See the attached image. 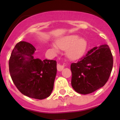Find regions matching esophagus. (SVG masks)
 <instances>
[{"instance_id": "esophagus-1", "label": "esophagus", "mask_w": 120, "mask_h": 120, "mask_svg": "<svg viewBox=\"0 0 120 120\" xmlns=\"http://www.w3.org/2000/svg\"><path fill=\"white\" fill-rule=\"evenodd\" d=\"M64 68V64H61L60 63L57 64V69H58V70L59 71H62Z\"/></svg>"}]
</instances>
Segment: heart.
<instances>
[{
  "mask_svg": "<svg viewBox=\"0 0 120 120\" xmlns=\"http://www.w3.org/2000/svg\"><path fill=\"white\" fill-rule=\"evenodd\" d=\"M57 45L62 50H67L68 56L72 59L80 58L85 52L87 42L83 38H80L76 35H71L62 37L57 41ZM55 50L57 47L54 45Z\"/></svg>",
  "mask_w": 120,
  "mask_h": 120,
  "instance_id": "heart-1",
  "label": "heart"
}]
</instances>
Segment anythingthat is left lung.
Returning a JSON list of instances; mask_svg holds the SVG:
<instances>
[{
    "label": "left lung",
    "mask_w": 120,
    "mask_h": 120,
    "mask_svg": "<svg viewBox=\"0 0 120 120\" xmlns=\"http://www.w3.org/2000/svg\"><path fill=\"white\" fill-rule=\"evenodd\" d=\"M112 67L113 57L109 46L94 47L79 61L71 64L72 87L79 94L93 93L106 84Z\"/></svg>",
    "instance_id": "left-lung-1"
}]
</instances>
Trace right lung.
Listing matches in <instances>:
<instances>
[{"label":"right lung","instance_id":"1","mask_svg":"<svg viewBox=\"0 0 120 120\" xmlns=\"http://www.w3.org/2000/svg\"><path fill=\"white\" fill-rule=\"evenodd\" d=\"M36 49L26 41L15 45L9 60L11 77L24 96L35 99L47 98L53 89L56 61L34 58Z\"/></svg>","mask_w":120,"mask_h":120}]
</instances>
